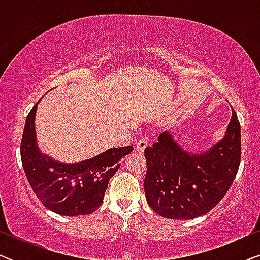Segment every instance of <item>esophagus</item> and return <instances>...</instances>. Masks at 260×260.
<instances>
[{"label": "esophagus", "mask_w": 260, "mask_h": 260, "mask_svg": "<svg viewBox=\"0 0 260 260\" xmlns=\"http://www.w3.org/2000/svg\"><path fill=\"white\" fill-rule=\"evenodd\" d=\"M148 144H149V137L148 136H142L137 142V145H136L137 151L143 152L144 149L148 147Z\"/></svg>", "instance_id": "esophagus-1"}]
</instances>
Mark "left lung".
<instances>
[{
  "label": "left lung",
  "mask_w": 260,
  "mask_h": 260,
  "mask_svg": "<svg viewBox=\"0 0 260 260\" xmlns=\"http://www.w3.org/2000/svg\"><path fill=\"white\" fill-rule=\"evenodd\" d=\"M147 173L144 190L148 205L168 219H194L215 207L225 197L239 169L240 123L237 113L223 140L208 151L190 155L162 133L144 150Z\"/></svg>",
  "instance_id": "obj_1"
}]
</instances>
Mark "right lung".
Instances as JSON below:
<instances>
[{
  "instance_id": "1",
  "label": "right lung",
  "mask_w": 260,
  "mask_h": 260,
  "mask_svg": "<svg viewBox=\"0 0 260 260\" xmlns=\"http://www.w3.org/2000/svg\"><path fill=\"white\" fill-rule=\"evenodd\" d=\"M38 103L28 113L21 140V161L35 195L49 211L60 215L91 214L99 208L119 159L133 147L113 148L93 158L72 165L42 155L37 147L34 118Z\"/></svg>"
}]
</instances>
